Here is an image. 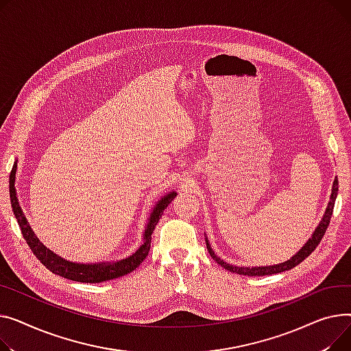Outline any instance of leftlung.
<instances>
[{
  "label": "left lung",
  "mask_w": 351,
  "mask_h": 351,
  "mask_svg": "<svg viewBox=\"0 0 351 351\" xmlns=\"http://www.w3.org/2000/svg\"><path fill=\"white\" fill-rule=\"evenodd\" d=\"M337 191H339V181H337V178H336L335 182H333V190H332L330 202H328V205H327V210H326V213H324V217H323L322 222L319 223L316 231L313 232L312 238L308 239V241L303 245V248H302L295 256H292L289 261H286V262L279 263V265H274V266L242 267V266H234V265H230V263H226V262L221 261V259L214 254V251L211 250V246H210L208 242H207V250H208L210 255L213 256V259H214L218 265L223 266L226 271H231V272H235V274H239V275H246V276H265V275H274V274H280V272H285V271L293 269L295 266H298L300 262H303L308 255H311V254L316 250V246L320 243L322 238L324 237L327 226H328V223H330V219H332V214H333V210H335V201H336V197H337Z\"/></svg>",
  "instance_id": "8db88e82"
}]
</instances>
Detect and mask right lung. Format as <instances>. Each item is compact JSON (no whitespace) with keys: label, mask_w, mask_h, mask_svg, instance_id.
Wrapping results in <instances>:
<instances>
[{"label":"right lung","mask_w":351,"mask_h":351,"mask_svg":"<svg viewBox=\"0 0 351 351\" xmlns=\"http://www.w3.org/2000/svg\"><path fill=\"white\" fill-rule=\"evenodd\" d=\"M15 173H16V161L14 162L11 174H10V198H11V207L14 211V215L18 221V225L21 228V232H23L24 239L27 241L29 250L34 252V255L38 258V261L47 266L48 269L52 274H56L62 278H66L75 282H84V283H99V282H105V280H112L116 278H121L130 272H133L136 267L146 259L150 251V243H152V234L156 228L157 222L160 221L164 210L167 208V205L176 198L177 193H170L164 198L158 201L156 205V208L153 210L149 223L146 226V231H144V239L143 245L140 248L130 255L126 259H121L117 262H100V263H73L68 262L65 259L59 258L55 255L52 251L39 242V239L35 237L34 231L31 230V226L28 225L23 210H21L18 199H16V193H15Z\"/></svg>","instance_id":"1"}]
</instances>
